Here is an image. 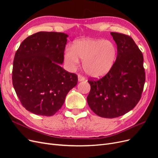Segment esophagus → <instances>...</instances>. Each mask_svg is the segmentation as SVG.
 <instances>
[{
    "instance_id": "1",
    "label": "esophagus",
    "mask_w": 158,
    "mask_h": 158,
    "mask_svg": "<svg viewBox=\"0 0 158 158\" xmlns=\"http://www.w3.org/2000/svg\"><path fill=\"white\" fill-rule=\"evenodd\" d=\"M85 80V77L81 74H78V81L81 82V81H84Z\"/></svg>"
}]
</instances>
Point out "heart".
I'll return each mask as SVG.
<instances>
[{"label": "heart", "instance_id": "1", "mask_svg": "<svg viewBox=\"0 0 158 158\" xmlns=\"http://www.w3.org/2000/svg\"><path fill=\"white\" fill-rule=\"evenodd\" d=\"M117 50L113 43L102 40L84 39L76 41L71 49L66 50L64 59L71 69L83 61V68L88 75L98 78L111 70L116 57Z\"/></svg>", "mask_w": 158, "mask_h": 158}]
</instances>
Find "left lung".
<instances>
[{
  "label": "left lung",
  "instance_id": "8db88e82",
  "mask_svg": "<svg viewBox=\"0 0 158 158\" xmlns=\"http://www.w3.org/2000/svg\"><path fill=\"white\" fill-rule=\"evenodd\" d=\"M117 45V56L112 68L100 79L88 80L91 89L88 106L98 116L115 118L135 107L142 96L146 80L144 57L132 38L111 32Z\"/></svg>",
  "mask_w": 158,
  "mask_h": 158
}]
</instances>
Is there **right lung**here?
Returning a JSON list of instances; mask_svg holds the SVG:
<instances>
[{
  "label": "right lung",
  "instance_id": "obj_1",
  "mask_svg": "<svg viewBox=\"0 0 158 158\" xmlns=\"http://www.w3.org/2000/svg\"><path fill=\"white\" fill-rule=\"evenodd\" d=\"M68 35L40 31L27 37L16 52L12 84L23 107L37 115L52 116L78 83V76L60 66Z\"/></svg>",
  "mask_w": 158,
  "mask_h": 158
}]
</instances>
